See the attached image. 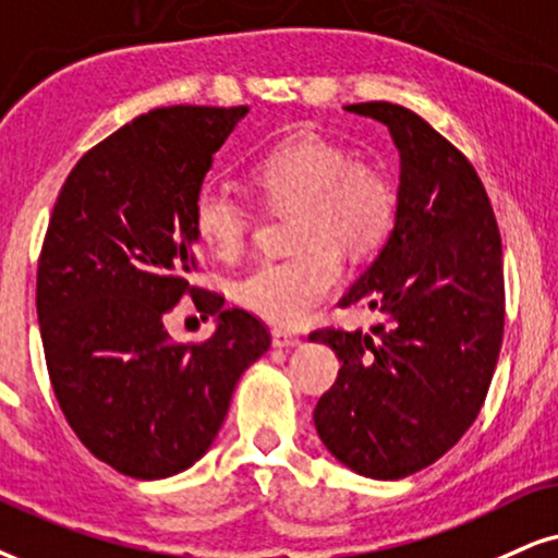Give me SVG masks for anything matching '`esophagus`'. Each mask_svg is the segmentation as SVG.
Instances as JSON below:
<instances>
[{
  "label": "esophagus",
  "mask_w": 558,
  "mask_h": 558,
  "mask_svg": "<svg viewBox=\"0 0 558 558\" xmlns=\"http://www.w3.org/2000/svg\"><path fill=\"white\" fill-rule=\"evenodd\" d=\"M300 336L298 333H292V331H281V328H274L271 331V343L277 349H294V347H300Z\"/></svg>",
  "instance_id": "34e87169"
}]
</instances>
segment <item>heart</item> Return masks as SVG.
<instances>
[{"label": "heart", "mask_w": 558, "mask_h": 558, "mask_svg": "<svg viewBox=\"0 0 558 558\" xmlns=\"http://www.w3.org/2000/svg\"><path fill=\"white\" fill-rule=\"evenodd\" d=\"M253 189L292 215L290 258L266 260L238 281V300L277 326H302L339 290L343 268L336 247L364 256L388 238L396 219V191L369 162L349 160L339 144L298 132L253 162ZM253 215L243 198L206 185L194 204L196 238L211 256L232 258L245 245Z\"/></svg>", "instance_id": "obj_1"}]
</instances>
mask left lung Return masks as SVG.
I'll list each match as a JSON object with an SVG mask.
<instances>
[{
    "instance_id": "left-lung-1",
    "label": "left lung",
    "mask_w": 558,
    "mask_h": 558,
    "mask_svg": "<svg viewBox=\"0 0 558 558\" xmlns=\"http://www.w3.org/2000/svg\"><path fill=\"white\" fill-rule=\"evenodd\" d=\"M349 113L388 126L398 149L393 230L339 305L388 318L373 333L323 328L341 369L315 405L326 450L360 476L432 465L476 422L505 331L501 238L484 183L422 116L393 102Z\"/></svg>"
}]
</instances>
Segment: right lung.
<instances>
[{
    "mask_svg": "<svg viewBox=\"0 0 558 558\" xmlns=\"http://www.w3.org/2000/svg\"><path fill=\"white\" fill-rule=\"evenodd\" d=\"M247 108L170 106L102 140L61 185L38 260L46 367L69 426L123 476L155 481L215 442L240 375L271 347L264 323L189 284L194 204ZM185 293L216 315L204 344L161 318Z\"/></svg>",
    "mask_w": 558,
    "mask_h": 558,
    "instance_id": "right-lung-1",
    "label": "right lung"
}]
</instances>
